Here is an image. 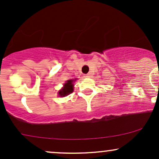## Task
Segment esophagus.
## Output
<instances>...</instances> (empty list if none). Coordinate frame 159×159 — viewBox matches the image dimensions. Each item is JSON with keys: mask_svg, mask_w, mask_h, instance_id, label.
Returning <instances> with one entry per match:
<instances>
[{"mask_svg": "<svg viewBox=\"0 0 159 159\" xmlns=\"http://www.w3.org/2000/svg\"><path fill=\"white\" fill-rule=\"evenodd\" d=\"M90 76V74H86V75H84V77L85 78H89Z\"/></svg>", "mask_w": 159, "mask_h": 159, "instance_id": "obj_1", "label": "esophagus"}]
</instances>
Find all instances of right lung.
Segmentation results:
<instances>
[{"label": "right lung", "instance_id": "obj_1", "mask_svg": "<svg viewBox=\"0 0 159 159\" xmlns=\"http://www.w3.org/2000/svg\"><path fill=\"white\" fill-rule=\"evenodd\" d=\"M76 79L75 80H69L67 81L63 85V87L61 89V90L59 91L58 94H59L60 96L61 97H63V96H67V95L72 93L73 92V87H74V84H73V81H75Z\"/></svg>", "mask_w": 159, "mask_h": 159}]
</instances>
